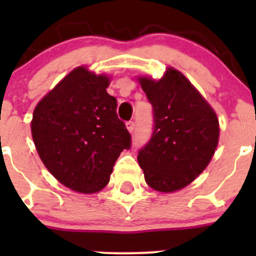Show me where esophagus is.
I'll return each instance as SVG.
<instances>
[{"instance_id": "obj_1", "label": "esophagus", "mask_w": 256, "mask_h": 256, "mask_svg": "<svg viewBox=\"0 0 256 256\" xmlns=\"http://www.w3.org/2000/svg\"><path fill=\"white\" fill-rule=\"evenodd\" d=\"M126 128H128V132L132 134L134 130H135V122H134V121H128V122H126Z\"/></svg>"}]
</instances>
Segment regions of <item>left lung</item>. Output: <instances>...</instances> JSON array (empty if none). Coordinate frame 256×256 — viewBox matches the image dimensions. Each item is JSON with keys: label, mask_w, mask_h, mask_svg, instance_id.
I'll return each mask as SVG.
<instances>
[{"label": "left lung", "mask_w": 256, "mask_h": 256, "mask_svg": "<svg viewBox=\"0 0 256 256\" xmlns=\"http://www.w3.org/2000/svg\"><path fill=\"white\" fill-rule=\"evenodd\" d=\"M154 108V132L138 151L147 184L158 192L182 190L210 162L219 121L207 100L180 72L167 68L160 80L138 78Z\"/></svg>", "instance_id": "obj_1"}]
</instances>
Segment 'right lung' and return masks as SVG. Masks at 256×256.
Masks as SVG:
<instances>
[{
	"mask_svg": "<svg viewBox=\"0 0 256 256\" xmlns=\"http://www.w3.org/2000/svg\"><path fill=\"white\" fill-rule=\"evenodd\" d=\"M108 76L78 66L40 100L30 122L40 160L62 184L96 193L109 183L116 160L131 146L108 94Z\"/></svg>",
	"mask_w": 256,
	"mask_h": 256,
	"instance_id": "right-lung-1",
	"label": "right lung"
}]
</instances>
